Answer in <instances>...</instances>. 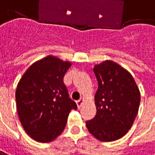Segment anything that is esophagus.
Segmentation results:
<instances>
[{
  "label": "esophagus",
  "instance_id": "34e87169",
  "mask_svg": "<svg viewBox=\"0 0 155 155\" xmlns=\"http://www.w3.org/2000/svg\"><path fill=\"white\" fill-rule=\"evenodd\" d=\"M83 102H84V98H80L79 100H77V105H78V108H80V107L82 106Z\"/></svg>",
  "mask_w": 155,
  "mask_h": 155
}]
</instances>
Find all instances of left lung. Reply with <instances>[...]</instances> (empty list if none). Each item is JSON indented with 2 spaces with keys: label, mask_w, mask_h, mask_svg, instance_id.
Returning a JSON list of instances; mask_svg holds the SVG:
<instances>
[{
  "label": "left lung",
  "mask_w": 155,
  "mask_h": 155,
  "mask_svg": "<svg viewBox=\"0 0 155 155\" xmlns=\"http://www.w3.org/2000/svg\"><path fill=\"white\" fill-rule=\"evenodd\" d=\"M94 72L99 86L94 96L97 112L86 121V127L98 140H117L133 126L139 108L140 91L131 73L112 61L95 65Z\"/></svg>",
  "instance_id": "8db88e82"
}]
</instances>
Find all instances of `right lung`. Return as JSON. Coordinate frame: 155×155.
Returning <instances> with one entry per match:
<instances>
[{
	"instance_id": "1",
	"label": "right lung",
	"mask_w": 155,
	"mask_h": 155,
	"mask_svg": "<svg viewBox=\"0 0 155 155\" xmlns=\"http://www.w3.org/2000/svg\"><path fill=\"white\" fill-rule=\"evenodd\" d=\"M70 61L48 55L28 68L16 90L19 120L29 136L49 143L63 132L76 103L69 98L63 78Z\"/></svg>"
}]
</instances>
